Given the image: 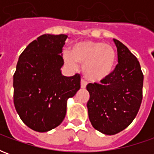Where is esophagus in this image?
I'll return each mask as SVG.
<instances>
[{
	"mask_svg": "<svg viewBox=\"0 0 154 154\" xmlns=\"http://www.w3.org/2000/svg\"><path fill=\"white\" fill-rule=\"evenodd\" d=\"M87 81L84 80V79H82L81 80V87L82 88H86V87H87Z\"/></svg>",
	"mask_w": 154,
	"mask_h": 154,
	"instance_id": "obj_1",
	"label": "esophagus"
}]
</instances>
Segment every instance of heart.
<instances>
[{
    "instance_id": "1",
    "label": "heart",
    "mask_w": 154,
    "mask_h": 154,
    "mask_svg": "<svg viewBox=\"0 0 154 154\" xmlns=\"http://www.w3.org/2000/svg\"><path fill=\"white\" fill-rule=\"evenodd\" d=\"M65 63L72 67L76 62L83 63L85 77L92 82H99L110 75L116 64V54L109 44L95 41H81L74 44L70 53L63 54Z\"/></svg>"
}]
</instances>
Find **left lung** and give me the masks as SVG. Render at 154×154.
<instances>
[{"instance_id": "left-lung-1", "label": "left lung", "mask_w": 154, "mask_h": 154, "mask_svg": "<svg viewBox=\"0 0 154 154\" xmlns=\"http://www.w3.org/2000/svg\"><path fill=\"white\" fill-rule=\"evenodd\" d=\"M118 64L100 83L87 86L90 94L88 116L95 129L113 135L127 128L139 112L143 99V74L137 57L114 38Z\"/></svg>"}]
</instances>
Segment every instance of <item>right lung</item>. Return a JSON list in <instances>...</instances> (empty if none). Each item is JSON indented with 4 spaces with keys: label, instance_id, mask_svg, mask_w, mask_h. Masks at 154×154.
<instances>
[{
    "label": "right lung",
    "instance_id": "1",
    "mask_svg": "<svg viewBox=\"0 0 154 154\" xmlns=\"http://www.w3.org/2000/svg\"><path fill=\"white\" fill-rule=\"evenodd\" d=\"M67 35H43L20 55L13 76L15 110L26 125L47 132L63 122L67 100L81 87L80 74L65 77L60 68Z\"/></svg>",
    "mask_w": 154,
    "mask_h": 154
}]
</instances>
